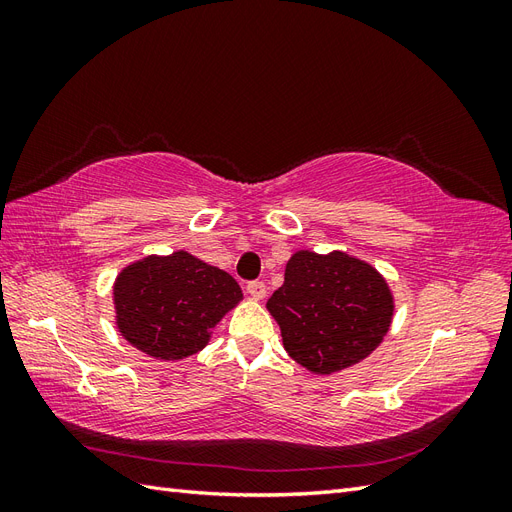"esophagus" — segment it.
Returning <instances> with one entry per match:
<instances>
[{"mask_svg":"<svg viewBox=\"0 0 512 512\" xmlns=\"http://www.w3.org/2000/svg\"><path fill=\"white\" fill-rule=\"evenodd\" d=\"M247 292H250L252 299L262 301V299H265V294H267V286L262 282H250V284H247Z\"/></svg>","mask_w":512,"mask_h":512,"instance_id":"34e87169","label":"esophagus"}]
</instances>
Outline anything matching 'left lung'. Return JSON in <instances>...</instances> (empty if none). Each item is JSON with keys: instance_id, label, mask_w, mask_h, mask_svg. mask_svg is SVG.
Masks as SVG:
<instances>
[{"instance_id": "left-lung-1", "label": "left lung", "mask_w": 512, "mask_h": 512, "mask_svg": "<svg viewBox=\"0 0 512 512\" xmlns=\"http://www.w3.org/2000/svg\"><path fill=\"white\" fill-rule=\"evenodd\" d=\"M267 309L284 348L312 374L329 376L374 352L393 320V292L369 262L346 252L292 254Z\"/></svg>"}]
</instances>
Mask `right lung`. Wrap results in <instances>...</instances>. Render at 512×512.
<instances>
[{
    "label": "right lung",
    "mask_w": 512,
    "mask_h": 512,
    "mask_svg": "<svg viewBox=\"0 0 512 512\" xmlns=\"http://www.w3.org/2000/svg\"><path fill=\"white\" fill-rule=\"evenodd\" d=\"M241 299L235 277L185 250L136 260L121 269L113 286L119 333L162 361L203 350L211 329Z\"/></svg>",
    "instance_id": "obj_1"
}]
</instances>
